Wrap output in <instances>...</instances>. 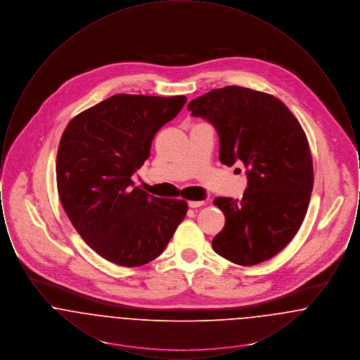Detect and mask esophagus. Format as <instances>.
Returning a JSON list of instances; mask_svg holds the SVG:
<instances>
[{
  "instance_id": "1",
  "label": "esophagus",
  "mask_w": 360,
  "mask_h": 360,
  "mask_svg": "<svg viewBox=\"0 0 360 360\" xmlns=\"http://www.w3.org/2000/svg\"><path fill=\"white\" fill-rule=\"evenodd\" d=\"M205 204V201H188L190 207H200Z\"/></svg>"
}]
</instances>
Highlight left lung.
Listing matches in <instances>:
<instances>
[{
	"label": "left lung",
	"mask_w": 360,
	"mask_h": 360,
	"mask_svg": "<svg viewBox=\"0 0 360 360\" xmlns=\"http://www.w3.org/2000/svg\"><path fill=\"white\" fill-rule=\"evenodd\" d=\"M194 117L220 139V162H241L248 185L241 200L217 197L225 216L212 240L216 254L240 266L275 257L298 232L313 188L308 139L289 108L274 96L241 86L213 89L190 101Z\"/></svg>",
	"instance_id": "1"
}]
</instances>
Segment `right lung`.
<instances>
[{
	"label": "right lung",
	"mask_w": 360,
	"mask_h": 360,
	"mask_svg": "<svg viewBox=\"0 0 360 360\" xmlns=\"http://www.w3.org/2000/svg\"><path fill=\"white\" fill-rule=\"evenodd\" d=\"M186 101L185 96L116 94L75 116L62 135L60 202L87 245L115 264L154 260L186 216V201L150 195L131 179L150 158L156 132Z\"/></svg>",
	"instance_id": "obj_1"
}]
</instances>
